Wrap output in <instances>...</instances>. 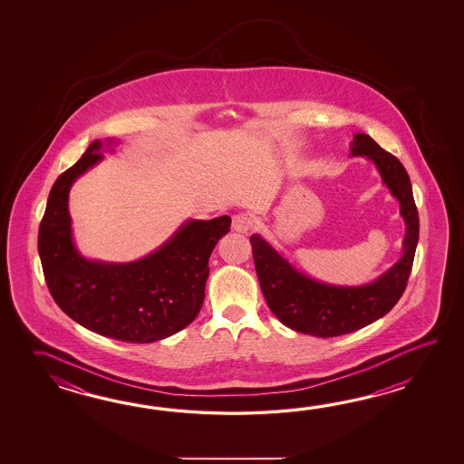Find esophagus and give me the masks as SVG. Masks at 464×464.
I'll return each instance as SVG.
<instances>
[{"label": "esophagus", "instance_id": "obj_1", "mask_svg": "<svg viewBox=\"0 0 464 464\" xmlns=\"http://www.w3.org/2000/svg\"><path fill=\"white\" fill-rule=\"evenodd\" d=\"M254 227V220L246 216V214H237L232 218V228L236 230V232H240V234H246L250 228Z\"/></svg>", "mask_w": 464, "mask_h": 464}]
</instances>
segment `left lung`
<instances>
[{"mask_svg": "<svg viewBox=\"0 0 464 464\" xmlns=\"http://www.w3.org/2000/svg\"><path fill=\"white\" fill-rule=\"evenodd\" d=\"M350 156L372 160L383 184L400 202V214L406 226L403 254L385 274L365 285H332L300 272L258 234L250 237L266 305L284 325L306 335H345L385 316L403 295L413 266L420 218L406 169L373 139L360 132L350 144Z\"/></svg>", "mask_w": 464, "mask_h": 464, "instance_id": "8db88e82", "label": "left lung"}]
</instances>
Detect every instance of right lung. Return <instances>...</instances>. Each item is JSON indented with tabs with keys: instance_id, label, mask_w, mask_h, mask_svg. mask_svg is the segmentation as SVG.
Wrapping results in <instances>:
<instances>
[{
	"instance_id": "right-lung-1",
	"label": "right lung",
	"mask_w": 464,
	"mask_h": 464,
	"mask_svg": "<svg viewBox=\"0 0 464 464\" xmlns=\"http://www.w3.org/2000/svg\"><path fill=\"white\" fill-rule=\"evenodd\" d=\"M116 139L89 144L51 188L38 236L41 266L51 295L79 325L99 335L152 343L194 322L204 302L208 256L230 230V218L188 220L166 244L128 264L81 256L72 240L70 188L112 150Z\"/></svg>"
}]
</instances>
